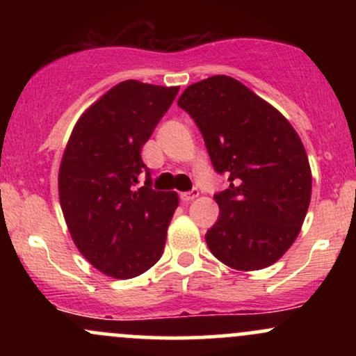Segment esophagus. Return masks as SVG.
I'll return each mask as SVG.
<instances>
[{
  "instance_id": "obj_1",
  "label": "esophagus",
  "mask_w": 356,
  "mask_h": 356,
  "mask_svg": "<svg viewBox=\"0 0 356 356\" xmlns=\"http://www.w3.org/2000/svg\"><path fill=\"white\" fill-rule=\"evenodd\" d=\"M197 195H199V191L197 189H192L189 192H182V194H181V201L182 202H192L195 197H197Z\"/></svg>"
}]
</instances>
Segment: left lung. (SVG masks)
I'll return each mask as SVG.
<instances>
[{
    "mask_svg": "<svg viewBox=\"0 0 356 356\" xmlns=\"http://www.w3.org/2000/svg\"><path fill=\"white\" fill-rule=\"evenodd\" d=\"M177 105L201 130L214 169L229 177L214 195L211 252L238 271L271 266L295 243L312 199L300 136L273 105L226 75L189 85Z\"/></svg>",
    "mask_w": 356,
    "mask_h": 356,
    "instance_id": "left-lung-1",
    "label": "left lung"
}]
</instances>
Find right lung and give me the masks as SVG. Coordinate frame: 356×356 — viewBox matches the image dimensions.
<instances>
[{"label":"right lung","instance_id":"1","mask_svg":"<svg viewBox=\"0 0 356 356\" xmlns=\"http://www.w3.org/2000/svg\"><path fill=\"white\" fill-rule=\"evenodd\" d=\"M177 92L120 81L81 113L61 157L60 206L73 243L93 268L115 280L142 275L164 252L179 197L150 189L140 152ZM144 170L146 184L136 190Z\"/></svg>","mask_w":356,"mask_h":356}]
</instances>
